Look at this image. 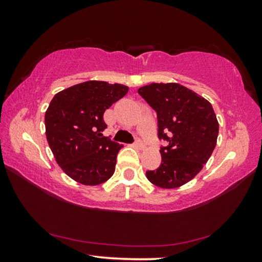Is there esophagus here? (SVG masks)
I'll use <instances>...</instances> for the list:
<instances>
[{
	"label": "esophagus",
	"mask_w": 262,
	"mask_h": 262,
	"mask_svg": "<svg viewBox=\"0 0 262 262\" xmlns=\"http://www.w3.org/2000/svg\"><path fill=\"white\" fill-rule=\"evenodd\" d=\"M134 145L136 148H139V149H144V143L143 142H142L140 139H137L136 141H135V143H134Z\"/></svg>",
	"instance_id": "1"
}]
</instances>
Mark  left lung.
Masks as SVG:
<instances>
[{"mask_svg":"<svg viewBox=\"0 0 262 262\" xmlns=\"http://www.w3.org/2000/svg\"><path fill=\"white\" fill-rule=\"evenodd\" d=\"M137 92L156 111L158 137L168 143L159 150L161 166L147 171V178L161 188L180 187L202 170L216 147L219 121L214 108L178 83H151Z\"/></svg>","mask_w":262,"mask_h":262,"instance_id":"left-lung-1","label":"left lung"}]
</instances>
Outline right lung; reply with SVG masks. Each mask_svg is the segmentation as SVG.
<instances>
[{"label":"right lung","instance_id":"add662e5","mask_svg":"<svg viewBox=\"0 0 262 262\" xmlns=\"http://www.w3.org/2000/svg\"><path fill=\"white\" fill-rule=\"evenodd\" d=\"M128 92L122 84L88 81L53 97L45 113L46 139L56 163L79 184L96 186L113 176L123 145L103 136L104 112Z\"/></svg>","mask_w":262,"mask_h":262}]
</instances>
